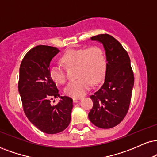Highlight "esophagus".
<instances>
[{
  "mask_svg": "<svg viewBox=\"0 0 157 157\" xmlns=\"http://www.w3.org/2000/svg\"><path fill=\"white\" fill-rule=\"evenodd\" d=\"M81 99H82V98H81V97H78V98H73V102L77 103V102H78V101H80Z\"/></svg>",
  "mask_w": 157,
  "mask_h": 157,
  "instance_id": "obj_1",
  "label": "esophagus"
}]
</instances>
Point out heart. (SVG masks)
<instances>
[{
  "label": "heart",
  "instance_id": "heart-1",
  "mask_svg": "<svg viewBox=\"0 0 157 157\" xmlns=\"http://www.w3.org/2000/svg\"><path fill=\"white\" fill-rule=\"evenodd\" d=\"M61 61L68 68H77L78 79L69 82L64 88L66 95L74 98L82 97L90 89L91 83L99 82L102 79L106 67L105 55L98 46L68 50L62 56ZM49 74L56 83L64 84L67 81L64 69L60 66L51 67Z\"/></svg>",
  "mask_w": 157,
  "mask_h": 157
}]
</instances>
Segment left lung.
Returning <instances> with one entry per match:
<instances>
[{"label": "left lung", "mask_w": 157, "mask_h": 157, "mask_svg": "<svg viewBox=\"0 0 157 157\" xmlns=\"http://www.w3.org/2000/svg\"><path fill=\"white\" fill-rule=\"evenodd\" d=\"M90 39L103 44L107 64L102 85L90 96L94 105L88 118L97 127L109 129L120 124L129 110L134 74L129 55L114 37L105 33Z\"/></svg>", "instance_id": "obj_1"}]
</instances>
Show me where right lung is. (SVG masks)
<instances>
[{
    "instance_id": "obj_1",
    "label": "right lung",
    "mask_w": 157,
    "mask_h": 157,
    "mask_svg": "<svg viewBox=\"0 0 157 157\" xmlns=\"http://www.w3.org/2000/svg\"><path fill=\"white\" fill-rule=\"evenodd\" d=\"M60 50L54 47L39 45L26 53L20 67L18 90L25 114L40 131L56 134L63 131L71 121L73 101L60 97L49 74L51 60ZM60 97L56 105L50 100Z\"/></svg>"
}]
</instances>
